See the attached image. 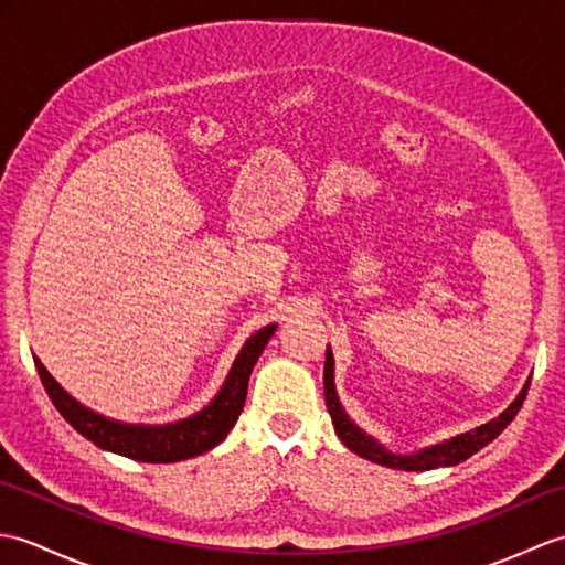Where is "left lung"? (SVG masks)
<instances>
[{
	"mask_svg": "<svg viewBox=\"0 0 565 565\" xmlns=\"http://www.w3.org/2000/svg\"><path fill=\"white\" fill-rule=\"evenodd\" d=\"M322 386H326V405L332 417L334 431H338V437L342 439L347 449L359 454L362 459H369L388 468H398V471H429V468L454 466L459 461H466L468 456L476 454L478 449H483L488 441H493L500 431L512 423L514 415L520 413V407L526 398V391H530V381L524 383L522 391L518 393V398H514L498 417L490 419V423L476 429H468L463 435H456L451 439H444L439 444H431V447L417 449L413 454H395L386 449L379 439L366 435V431L359 427L350 415H347V411L340 403L338 388H334V356L330 347L326 352V374H322Z\"/></svg>",
	"mask_w": 565,
	"mask_h": 565,
	"instance_id": "8db88e82",
	"label": "left lung"
}]
</instances>
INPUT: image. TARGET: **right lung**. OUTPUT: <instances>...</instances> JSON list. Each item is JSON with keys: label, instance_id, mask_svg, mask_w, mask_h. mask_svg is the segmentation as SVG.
Returning <instances> with one entry per match:
<instances>
[{"label": "right lung", "instance_id": "1", "mask_svg": "<svg viewBox=\"0 0 565 565\" xmlns=\"http://www.w3.org/2000/svg\"><path fill=\"white\" fill-rule=\"evenodd\" d=\"M276 326H267L257 330L237 352L235 362L227 371L221 391L213 395V401L201 407L199 413L174 419L167 425H136L121 423V419L106 417L92 407L82 405L77 398L60 386L51 376L39 356H33V364L39 369V376L45 386V393L51 395L57 413L75 427L82 437L97 444L99 449L128 456L134 461L146 463H174L191 459L209 451L227 437L237 423L239 413L247 398V381L252 369H255L264 347L271 340Z\"/></svg>", "mask_w": 565, "mask_h": 565}]
</instances>
